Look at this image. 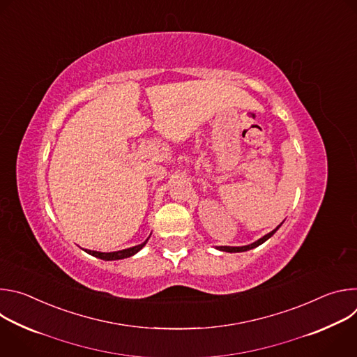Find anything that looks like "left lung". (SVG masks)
Listing matches in <instances>:
<instances>
[{"label": "left lung", "instance_id": "1", "mask_svg": "<svg viewBox=\"0 0 357 357\" xmlns=\"http://www.w3.org/2000/svg\"><path fill=\"white\" fill-rule=\"evenodd\" d=\"M281 226V225H280ZM280 226L277 227V229H274L273 231H270L268 234H266L264 237H261L260 240H257V241H254L252 244H248V245H243V247H229V245H220V247H218L219 250H222V251H227V252H240V251H247V250H251V248H254V247H257V245H260V244H263L266 240H268L278 229H280Z\"/></svg>", "mask_w": 357, "mask_h": 357}]
</instances>
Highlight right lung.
Masks as SVG:
<instances>
[{"instance_id": "add662e5", "label": "right lung", "mask_w": 357, "mask_h": 357, "mask_svg": "<svg viewBox=\"0 0 357 357\" xmlns=\"http://www.w3.org/2000/svg\"><path fill=\"white\" fill-rule=\"evenodd\" d=\"M148 241V238L138 244V245H134V247H130V248H126V250H120V251H113V252H100V251H91V250H86V252L91 254V256L97 257V259H101V260H121V259H127V257H131L134 256L135 252H138L144 245L145 243Z\"/></svg>"}]
</instances>
